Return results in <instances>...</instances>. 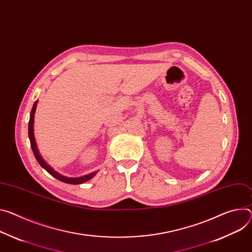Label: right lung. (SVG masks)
<instances>
[{"label": "right lung", "mask_w": 252, "mask_h": 252, "mask_svg": "<svg viewBox=\"0 0 252 252\" xmlns=\"http://www.w3.org/2000/svg\"><path fill=\"white\" fill-rule=\"evenodd\" d=\"M37 103L38 101H35L33 107H32V110H31V113H30V120H29V139H30V143H31V148H32V151L34 153V156L37 159V162L39 163V165L46 170L51 176H53L54 178H56L57 180L61 181V182H64V183H67V184H73V185H77V184H82V183L84 182H87L88 180H90L91 178H94L96 174V172H94V173H90L88 175H85V176H82V177H78V178H69V177H65L63 175H60L59 173H57L56 171H54L46 162L44 161L43 158L40 156L39 154V151L37 149V145H36V142H35V138H34V114H35V111H36V107H37Z\"/></svg>", "instance_id": "right-lung-1"}]
</instances>
